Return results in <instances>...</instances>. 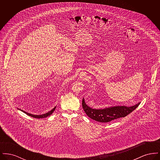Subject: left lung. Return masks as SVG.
<instances>
[{"label": "left lung", "mask_w": 160, "mask_h": 160, "mask_svg": "<svg viewBox=\"0 0 160 160\" xmlns=\"http://www.w3.org/2000/svg\"><path fill=\"white\" fill-rule=\"evenodd\" d=\"M140 104V102L131 106H115L95 109L86 104L84 98L82 101V106L86 114L93 120L104 123L110 122L120 118L125 117L134 110Z\"/></svg>", "instance_id": "obj_1"}]
</instances>
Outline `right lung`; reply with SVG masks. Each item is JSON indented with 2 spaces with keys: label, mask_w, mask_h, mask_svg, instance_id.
Wrapping results in <instances>:
<instances>
[{
  "label": "right lung",
  "mask_w": 160,
  "mask_h": 160,
  "mask_svg": "<svg viewBox=\"0 0 160 160\" xmlns=\"http://www.w3.org/2000/svg\"><path fill=\"white\" fill-rule=\"evenodd\" d=\"M56 107V106L54 107L53 108L52 110H51L50 111H49L48 112H47V113H44V114H39V115H37V114H31V113H28V112H26L24 111V110H23L19 109V108H18V110H21L22 112H24V113H26V114H27V115H28V116H31V117H32V118H38V119H39V118H47V116H50L51 114H52V113H53V112L54 111V110H55Z\"/></svg>",
  "instance_id": "right-lung-1"
}]
</instances>
